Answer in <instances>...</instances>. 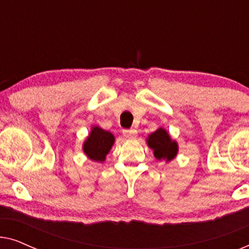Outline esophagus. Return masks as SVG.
<instances>
[{
	"mask_svg": "<svg viewBox=\"0 0 249 249\" xmlns=\"http://www.w3.org/2000/svg\"><path fill=\"white\" fill-rule=\"evenodd\" d=\"M124 135L127 138H134V137H136V135H137V131H136L135 129H130V130H124Z\"/></svg>",
	"mask_w": 249,
	"mask_h": 249,
	"instance_id": "34e87169",
	"label": "esophagus"
}]
</instances>
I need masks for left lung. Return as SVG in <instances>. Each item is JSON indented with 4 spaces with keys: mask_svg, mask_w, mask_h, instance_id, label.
<instances>
[{
    "mask_svg": "<svg viewBox=\"0 0 249 249\" xmlns=\"http://www.w3.org/2000/svg\"><path fill=\"white\" fill-rule=\"evenodd\" d=\"M146 142L154 153L155 159L159 161L170 162L178 154V142L173 141L169 132L162 127L148 135V137L146 138Z\"/></svg>",
    "mask_w": 249,
    "mask_h": 249,
    "instance_id": "obj_1",
    "label": "left lung"
}]
</instances>
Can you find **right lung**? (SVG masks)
Returning <instances> with one entry per match:
<instances>
[{"mask_svg": "<svg viewBox=\"0 0 249 249\" xmlns=\"http://www.w3.org/2000/svg\"><path fill=\"white\" fill-rule=\"evenodd\" d=\"M115 138L112 132L104 130L98 125H93L85 139L83 151L88 159L94 162H104L111 151Z\"/></svg>", "mask_w": 249, "mask_h": 249, "instance_id": "obj_1", "label": "right lung"}]
</instances>
